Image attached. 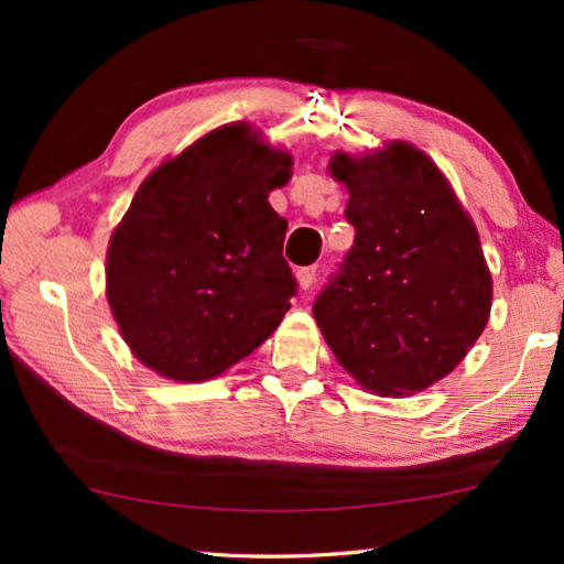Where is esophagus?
<instances>
[{
  "label": "esophagus",
  "instance_id": "34e87169",
  "mask_svg": "<svg viewBox=\"0 0 564 564\" xmlns=\"http://www.w3.org/2000/svg\"><path fill=\"white\" fill-rule=\"evenodd\" d=\"M295 281H299V285L303 291H308L313 283H316V265H305V269H299L295 271Z\"/></svg>",
  "mask_w": 564,
  "mask_h": 564
}]
</instances>
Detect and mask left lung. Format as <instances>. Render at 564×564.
Returning <instances> with one entry per match:
<instances>
[{"instance_id": "obj_1", "label": "left lung", "mask_w": 564, "mask_h": 564, "mask_svg": "<svg viewBox=\"0 0 564 564\" xmlns=\"http://www.w3.org/2000/svg\"><path fill=\"white\" fill-rule=\"evenodd\" d=\"M328 169L348 186L356 238L313 303L323 338L370 393L431 388L488 326L492 279L475 224L405 141L358 159L336 151Z\"/></svg>"}]
</instances>
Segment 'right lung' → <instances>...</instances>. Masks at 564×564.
Masks as SVG:
<instances>
[{
	"instance_id": "obj_1",
	"label": "right lung",
	"mask_w": 564,
	"mask_h": 564,
	"mask_svg": "<svg viewBox=\"0 0 564 564\" xmlns=\"http://www.w3.org/2000/svg\"><path fill=\"white\" fill-rule=\"evenodd\" d=\"M291 166L248 123H226L144 178L111 234L107 299L147 368L202 383L279 328L295 279L269 194Z\"/></svg>"
}]
</instances>
